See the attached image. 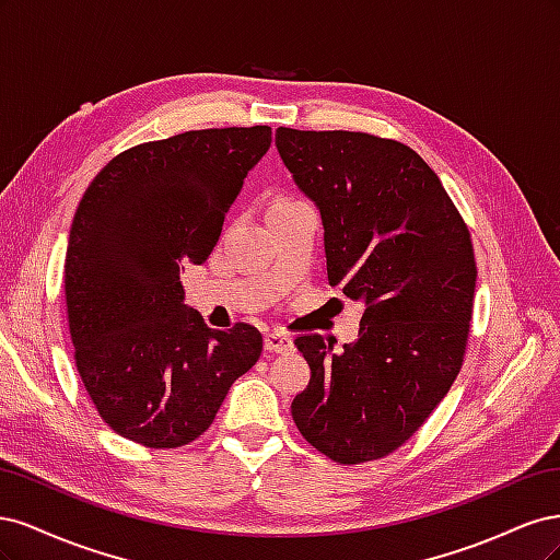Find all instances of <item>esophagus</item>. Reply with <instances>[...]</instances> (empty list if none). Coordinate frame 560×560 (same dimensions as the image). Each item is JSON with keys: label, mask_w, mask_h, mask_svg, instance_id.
<instances>
[{"label": "esophagus", "mask_w": 560, "mask_h": 560, "mask_svg": "<svg viewBox=\"0 0 560 560\" xmlns=\"http://www.w3.org/2000/svg\"><path fill=\"white\" fill-rule=\"evenodd\" d=\"M264 348L266 352H290L294 348V341L282 331H270L264 338Z\"/></svg>", "instance_id": "esophagus-1"}]
</instances>
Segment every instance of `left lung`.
I'll return each mask as SVG.
<instances>
[{"label": "left lung", "instance_id": "1", "mask_svg": "<svg viewBox=\"0 0 560 560\" xmlns=\"http://www.w3.org/2000/svg\"><path fill=\"white\" fill-rule=\"evenodd\" d=\"M276 147L322 214L329 284L364 303L341 352L319 334L294 341L311 383L292 418L334 463L378 460L460 374L477 287L469 231L432 167L397 140L278 128Z\"/></svg>", "mask_w": 560, "mask_h": 560}]
</instances>
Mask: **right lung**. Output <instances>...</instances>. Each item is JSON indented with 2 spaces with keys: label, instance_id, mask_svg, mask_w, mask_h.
Masks as SVG:
<instances>
[{
  "label": "right lung",
  "instance_id": "1",
  "mask_svg": "<svg viewBox=\"0 0 560 560\" xmlns=\"http://www.w3.org/2000/svg\"><path fill=\"white\" fill-rule=\"evenodd\" d=\"M270 128H208L112 159L83 194L65 254L77 371L107 425L149 448L206 432L257 364L252 325L210 329L184 303L179 268L202 264Z\"/></svg>",
  "mask_w": 560,
  "mask_h": 560
}]
</instances>
